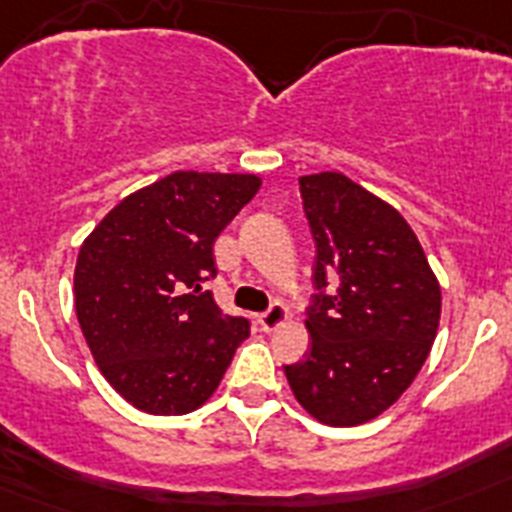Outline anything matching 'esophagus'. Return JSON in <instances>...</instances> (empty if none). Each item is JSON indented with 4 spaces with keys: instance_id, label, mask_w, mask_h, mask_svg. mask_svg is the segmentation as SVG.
<instances>
[{
    "instance_id": "34e87169",
    "label": "esophagus",
    "mask_w": 512,
    "mask_h": 512,
    "mask_svg": "<svg viewBox=\"0 0 512 512\" xmlns=\"http://www.w3.org/2000/svg\"><path fill=\"white\" fill-rule=\"evenodd\" d=\"M287 320H289V310L282 305V302H274L269 310L261 312V315H259V325H261V330H266V333L277 330L279 325L287 323Z\"/></svg>"
}]
</instances>
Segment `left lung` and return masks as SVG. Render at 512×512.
I'll return each instance as SVG.
<instances>
[{
  "instance_id": "1",
  "label": "left lung",
  "mask_w": 512,
  "mask_h": 512,
  "mask_svg": "<svg viewBox=\"0 0 512 512\" xmlns=\"http://www.w3.org/2000/svg\"><path fill=\"white\" fill-rule=\"evenodd\" d=\"M315 238L305 359L284 366L297 402L325 425H361L395 405L431 354L441 287L405 217L338 171L300 176ZM336 293H325L327 282Z\"/></svg>"
}]
</instances>
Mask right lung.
Returning a JSON list of instances; mask_svg holds the SVG:
<instances>
[{"label": "right lung", "mask_w": 512, "mask_h": 512, "mask_svg": "<svg viewBox=\"0 0 512 512\" xmlns=\"http://www.w3.org/2000/svg\"><path fill=\"white\" fill-rule=\"evenodd\" d=\"M256 174H174L128 194L81 243L74 302L99 372L133 408L184 415L217 390L248 320L202 289L212 243L259 192Z\"/></svg>", "instance_id": "obj_1"}]
</instances>
